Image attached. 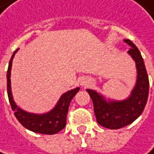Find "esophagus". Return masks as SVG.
<instances>
[{"mask_svg":"<svg viewBox=\"0 0 154 154\" xmlns=\"http://www.w3.org/2000/svg\"><path fill=\"white\" fill-rule=\"evenodd\" d=\"M91 84V81L88 78H83L80 81V85L82 87H88Z\"/></svg>","mask_w":154,"mask_h":154,"instance_id":"34e87169","label":"esophagus"}]
</instances>
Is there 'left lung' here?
<instances>
[{
	"label": "left lung",
	"mask_w": 154,
	"mask_h": 154,
	"mask_svg": "<svg viewBox=\"0 0 154 154\" xmlns=\"http://www.w3.org/2000/svg\"><path fill=\"white\" fill-rule=\"evenodd\" d=\"M131 48L129 54L136 63L137 81L131 96L124 100L107 101L95 90L87 89L94 105L97 123L110 130L123 128L140 116L147 103L149 95V78L141 54L137 46L128 39L124 40Z\"/></svg>",
	"instance_id": "1"
}]
</instances>
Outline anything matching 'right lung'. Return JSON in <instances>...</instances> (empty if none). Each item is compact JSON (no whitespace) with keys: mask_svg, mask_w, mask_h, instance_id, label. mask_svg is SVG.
I'll list each match as a JSON object with an SVG mask.
<instances>
[{"mask_svg":"<svg viewBox=\"0 0 154 154\" xmlns=\"http://www.w3.org/2000/svg\"><path fill=\"white\" fill-rule=\"evenodd\" d=\"M18 49L13 54L7 70V93L12 109L14 111V115L19 122L27 130L42 134H56L65 128L69 104L75 95L79 92V88H75L64 93L56 107L45 114H32L23 110L15 104L11 89V69H12L13 59Z\"/></svg>","mask_w":154,"mask_h":154,"instance_id":"add662e5","label":"right lung"}]
</instances>
